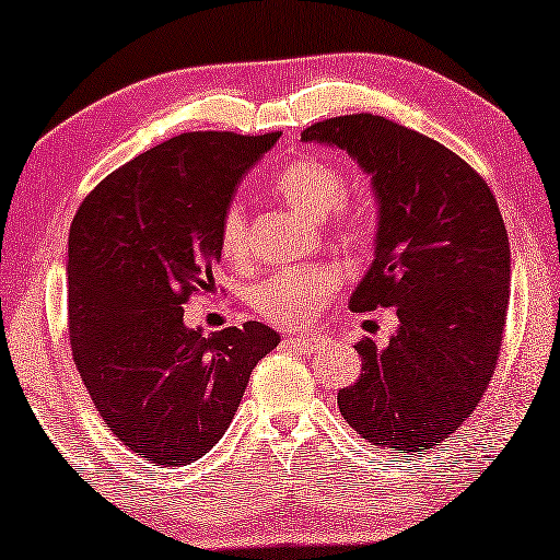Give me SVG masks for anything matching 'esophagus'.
I'll use <instances>...</instances> for the list:
<instances>
[{"label": "esophagus", "mask_w": 560, "mask_h": 560, "mask_svg": "<svg viewBox=\"0 0 560 560\" xmlns=\"http://www.w3.org/2000/svg\"><path fill=\"white\" fill-rule=\"evenodd\" d=\"M287 345L299 349V352H314V349L319 347V339L308 337V334H291V337L287 339Z\"/></svg>", "instance_id": "obj_1"}]
</instances>
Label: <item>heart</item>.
<instances>
[{"instance_id":"heart-1","label":"heart","mask_w":560,"mask_h":560,"mask_svg":"<svg viewBox=\"0 0 560 560\" xmlns=\"http://www.w3.org/2000/svg\"><path fill=\"white\" fill-rule=\"evenodd\" d=\"M271 190L308 219H324L334 213L331 223L337 229L354 226L352 211L339 206V200L345 198V173L327 161L296 158L273 175ZM219 244L226 261L236 264L246 256V213L241 203H231L223 213ZM334 291H337V273L327 266L287 269L258 283L254 304L266 319L283 327H296L312 322Z\"/></svg>"}]
</instances>
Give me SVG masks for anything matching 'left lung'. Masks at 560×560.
I'll return each mask as SVG.
<instances>
[{"label": "left lung", "mask_w": 560, "mask_h": 560, "mask_svg": "<svg viewBox=\"0 0 560 560\" xmlns=\"http://www.w3.org/2000/svg\"><path fill=\"white\" fill-rule=\"evenodd\" d=\"M324 143L372 175L374 261L352 312L395 306L385 349L357 341L362 374L339 389V412L372 445L422 455L460 428L493 377L511 302V246L490 186L460 155L370 113L314 122Z\"/></svg>", "instance_id": "8db88e82"}]
</instances>
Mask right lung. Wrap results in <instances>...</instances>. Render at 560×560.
I'll return each instance as SVG.
<instances>
[{
	"mask_svg": "<svg viewBox=\"0 0 560 560\" xmlns=\"http://www.w3.org/2000/svg\"><path fill=\"white\" fill-rule=\"evenodd\" d=\"M277 140L183 132L100 180L72 219V360L113 435L158 465L206 455L281 341L261 322L208 337L183 324V304L213 281L238 183Z\"/></svg>",
	"mask_w": 560,
	"mask_h": 560,
	"instance_id": "obj_1",
	"label": "right lung"
}]
</instances>
